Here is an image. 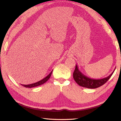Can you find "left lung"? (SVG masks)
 <instances>
[{
	"label": "left lung",
	"mask_w": 121,
	"mask_h": 121,
	"mask_svg": "<svg viewBox=\"0 0 121 121\" xmlns=\"http://www.w3.org/2000/svg\"><path fill=\"white\" fill-rule=\"evenodd\" d=\"M115 70V69H114V70ZM114 70L111 74L107 77L101 79H93L84 75L79 70L77 65H76L75 69L73 73V78L79 86L89 88V89H95V88L101 86L107 82V81L112 76V73L114 72Z\"/></svg>",
	"instance_id": "obj_1"
}]
</instances>
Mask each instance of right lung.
Masks as SVG:
<instances>
[{"label": "right lung", "instance_id": "1", "mask_svg": "<svg viewBox=\"0 0 121 121\" xmlns=\"http://www.w3.org/2000/svg\"><path fill=\"white\" fill-rule=\"evenodd\" d=\"M52 71H53V70L51 71V72L50 73H49V74L48 76H47L46 77H45L44 78L42 79V80L37 82L35 83H33V84H29V85H22H22L23 86H24L25 87L31 88V87H36V86H39L40 85H42L43 84H44L45 82H46L48 80V79L50 78V77H51V74H52Z\"/></svg>", "mask_w": 121, "mask_h": 121}]
</instances>
